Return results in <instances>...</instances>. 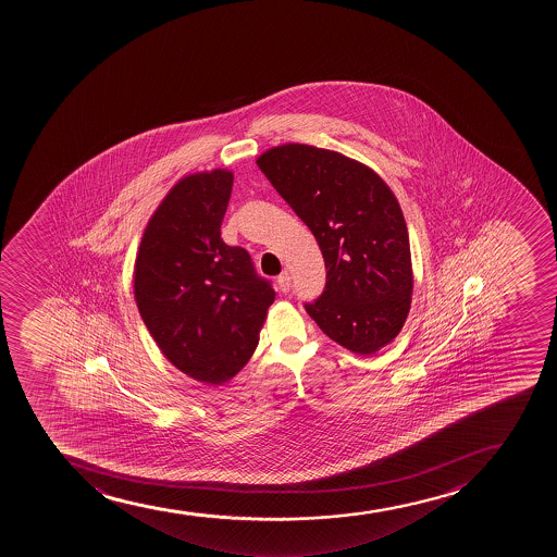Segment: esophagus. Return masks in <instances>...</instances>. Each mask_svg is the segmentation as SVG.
I'll return each mask as SVG.
<instances>
[{
  "mask_svg": "<svg viewBox=\"0 0 557 557\" xmlns=\"http://www.w3.org/2000/svg\"><path fill=\"white\" fill-rule=\"evenodd\" d=\"M275 283H277V290L280 293L285 294L290 290V275H288V272H282V274L277 275Z\"/></svg>",
  "mask_w": 557,
  "mask_h": 557,
  "instance_id": "esophagus-1",
  "label": "esophagus"
}]
</instances>
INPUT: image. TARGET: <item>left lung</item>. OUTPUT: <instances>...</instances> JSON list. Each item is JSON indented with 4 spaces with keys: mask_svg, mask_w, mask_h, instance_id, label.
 <instances>
[{
    "mask_svg": "<svg viewBox=\"0 0 557 557\" xmlns=\"http://www.w3.org/2000/svg\"><path fill=\"white\" fill-rule=\"evenodd\" d=\"M258 166L322 250L327 282L305 304L310 318L358 355L389 344L413 293L408 226L389 186L360 162L307 144L269 149Z\"/></svg>",
    "mask_w": 557,
    "mask_h": 557,
    "instance_id": "8db88e82",
    "label": "left lung"
}]
</instances>
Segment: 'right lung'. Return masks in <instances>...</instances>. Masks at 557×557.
I'll return each mask as SVG.
<instances>
[{"label":"right lung","mask_w":557,"mask_h":557,"mask_svg":"<svg viewBox=\"0 0 557 557\" xmlns=\"http://www.w3.org/2000/svg\"><path fill=\"white\" fill-rule=\"evenodd\" d=\"M234 175L178 181L157 208L135 261V299L162 355L189 379L223 384L258 347L272 283L221 239Z\"/></svg>","instance_id":"obj_1"}]
</instances>
